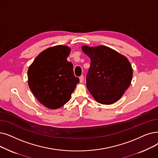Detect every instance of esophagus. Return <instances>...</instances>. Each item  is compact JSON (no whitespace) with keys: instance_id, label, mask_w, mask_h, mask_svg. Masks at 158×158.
<instances>
[{"instance_id":"34e87169","label":"esophagus","mask_w":158,"mask_h":158,"mask_svg":"<svg viewBox=\"0 0 158 158\" xmlns=\"http://www.w3.org/2000/svg\"><path fill=\"white\" fill-rule=\"evenodd\" d=\"M79 81H80V83H83L84 81V76L83 75H81V76L79 77Z\"/></svg>"}]
</instances>
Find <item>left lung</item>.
I'll return each instance as SVG.
<instances>
[{"mask_svg":"<svg viewBox=\"0 0 158 158\" xmlns=\"http://www.w3.org/2000/svg\"><path fill=\"white\" fill-rule=\"evenodd\" d=\"M90 58L86 86L95 101L111 105L118 101L131 83L133 70L126 57L105 46L81 47Z\"/></svg>","mask_w":158,"mask_h":158,"instance_id":"8db88e82","label":"left lung"}]
</instances>
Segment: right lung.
Here are the masks:
<instances>
[{
    "label": "right lung",
    "instance_id": "1",
    "mask_svg": "<svg viewBox=\"0 0 158 158\" xmlns=\"http://www.w3.org/2000/svg\"><path fill=\"white\" fill-rule=\"evenodd\" d=\"M71 50L57 45L39 53L28 68V86L44 106L57 109L70 100L79 82L73 73V64L67 57Z\"/></svg>",
    "mask_w": 158,
    "mask_h": 158
}]
</instances>
